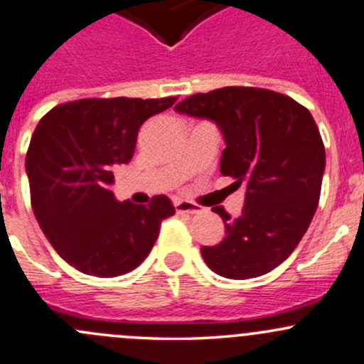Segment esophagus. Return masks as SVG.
Masks as SVG:
<instances>
[{
  "label": "esophagus",
  "mask_w": 364,
  "mask_h": 364,
  "mask_svg": "<svg viewBox=\"0 0 364 364\" xmlns=\"http://www.w3.org/2000/svg\"><path fill=\"white\" fill-rule=\"evenodd\" d=\"M173 205H175V210H177L178 213H201L203 212V208H201L200 205L193 203V201H187V200H175Z\"/></svg>",
  "instance_id": "esophagus-1"
}]
</instances>
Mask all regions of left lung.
Wrapping results in <instances>:
<instances>
[{"label":"left lung","instance_id":"8db88e82","mask_svg":"<svg viewBox=\"0 0 364 364\" xmlns=\"http://www.w3.org/2000/svg\"><path fill=\"white\" fill-rule=\"evenodd\" d=\"M175 110L219 126L226 141L220 173L247 187L237 219L212 208L223 217L226 237L201 247L205 263L237 280L272 272L291 256L319 205L326 152L312 114L289 96L259 87L194 95Z\"/></svg>","mask_w":364,"mask_h":364}]
</instances>
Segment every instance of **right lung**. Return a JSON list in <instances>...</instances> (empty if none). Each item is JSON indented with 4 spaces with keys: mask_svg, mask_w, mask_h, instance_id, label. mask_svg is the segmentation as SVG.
Wrapping results in <instances>:
<instances>
[{
    "mask_svg": "<svg viewBox=\"0 0 364 364\" xmlns=\"http://www.w3.org/2000/svg\"><path fill=\"white\" fill-rule=\"evenodd\" d=\"M177 98H89L58 105L36 126L26 171L36 220L55 252L85 275L117 277L154 247L170 198L119 203L108 186L129 163L140 126Z\"/></svg>",
    "mask_w": 364,
    "mask_h": 364,
    "instance_id": "1",
    "label": "right lung"
}]
</instances>
